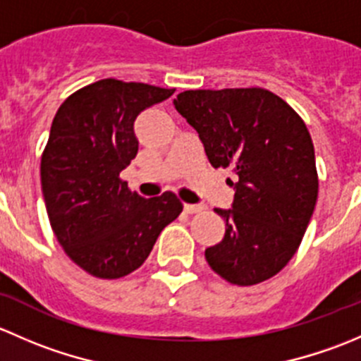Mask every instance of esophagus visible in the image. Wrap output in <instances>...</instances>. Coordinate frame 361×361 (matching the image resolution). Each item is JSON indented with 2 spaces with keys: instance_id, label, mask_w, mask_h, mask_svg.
<instances>
[{
  "instance_id": "esophagus-1",
  "label": "esophagus",
  "mask_w": 361,
  "mask_h": 361,
  "mask_svg": "<svg viewBox=\"0 0 361 361\" xmlns=\"http://www.w3.org/2000/svg\"><path fill=\"white\" fill-rule=\"evenodd\" d=\"M185 213L188 214H194V213H201V211L206 209V206H202V204H185Z\"/></svg>"
}]
</instances>
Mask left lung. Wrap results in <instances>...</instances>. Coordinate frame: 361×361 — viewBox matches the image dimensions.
<instances>
[{
    "label": "left lung",
    "instance_id": "1",
    "mask_svg": "<svg viewBox=\"0 0 361 361\" xmlns=\"http://www.w3.org/2000/svg\"><path fill=\"white\" fill-rule=\"evenodd\" d=\"M174 108L197 130L213 167H232V209H214L225 235L204 251L225 281L251 286L295 255L318 199L314 147L304 120L271 90H185Z\"/></svg>",
    "mask_w": 361,
    "mask_h": 361
}]
</instances>
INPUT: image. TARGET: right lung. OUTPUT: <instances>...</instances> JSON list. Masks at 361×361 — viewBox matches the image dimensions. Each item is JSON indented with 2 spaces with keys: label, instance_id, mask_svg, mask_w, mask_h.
Returning a JSON list of instances; mask_svg holds the SVG:
<instances>
[{
  "label": "right lung",
  "instance_id": "1",
  "mask_svg": "<svg viewBox=\"0 0 361 361\" xmlns=\"http://www.w3.org/2000/svg\"><path fill=\"white\" fill-rule=\"evenodd\" d=\"M174 89L104 78L76 90L54 116L42 155V190L57 241L78 267L118 279L143 265L183 204L145 199L120 173L137 154L134 120Z\"/></svg>",
  "mask_w": 361,
  "mask_h": 361
}]
</instances>
